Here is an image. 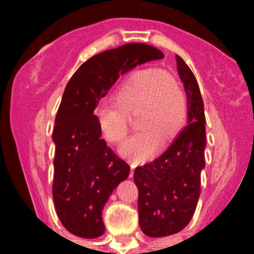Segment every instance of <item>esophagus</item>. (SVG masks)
<instances>
[{
	"mask_svg": "<svg viewBox=\"0 0 254 254\" xmlns=\"http://www.w3.org/2000/svg\"><path fill=\"white\" fill-rule=\"evenodd\" d=\"M130 167H131V170H130L129 177L131 178V177L134 176V170H135V167H136V165H135V163H130Z\"/></svg>",
	"mask_w": 254,
	"mask_h": 254,
	"instance_id": "obj_1",
	"label": "esophagus"
}]
</instances>
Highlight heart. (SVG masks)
I'll use <instances>...</instances> for the list:
<instances>
[{"label":"heart","mask_w":254,"mask_h":254,"mask_svg":"<svg viewBox=\"0 0 254 254\" xmlns=\"http://www.w3.org/2000/svg\"><path fill=\"white\" fill-rule=\"evenodd\" d=\"M115 101L97 104L94 119L104 139L118 143L129 129L127 113L130 114L141 107L139 125L146 129L132 135L120 147V153L134 162H142L156 152L161 132L165 137L173 136L186 122V96L161 68L135 71L118 88Z\"/></svg>","instance_id":"1"}]
</instances>
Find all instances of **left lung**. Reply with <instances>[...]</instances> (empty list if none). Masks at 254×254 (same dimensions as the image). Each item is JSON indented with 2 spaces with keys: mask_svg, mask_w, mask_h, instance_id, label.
I'll return each mask as SVG.
<instances>
[{
  "mask_svg": "<svg viewBox=\"0 0 254 254\" xmlns=\"http://www.w3.org/2000/svg\"><path fill=\"white\" fill-rule=\"evenodd\" d=\"M184 84L188 125L172 145L151 163L136 167L134 181L139 189V224L150 237L182 231L193 217L200 195V173L205 167V114L195 76L176 55Z\"/></svg>",
  "mask_w": 254,
  "mask_h": 254,
  "instance_id": "8db88e82",
  "label": "left lung"
}]
</instances>
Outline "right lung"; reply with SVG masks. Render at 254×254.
Returning <instances> with one entry per match:
<instances>
[{"mask_svg":"<svg viewBox=\"0 0 254 254\" xmlns=\"http://www.w3.org/2000/svg\"><path fill=\"white\" fill-rule=\"evenodd\" d=\"M162 58V51L151 45L125 44L92 56L66 84L53 132V198L61 224L75 236L104 234L102 210L130 172V166L101 137L94 108L119 76Z\"/></svg>","mask_w":254,"mask_h":254,"instance_id":"obj_1","label":"right lung"}]
</instances>
